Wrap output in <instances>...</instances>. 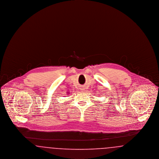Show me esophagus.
Wrapping results in <instances>:
<instances>
[{
    "label": "esophagus",
    "mask_w": 159,
    "mask_h": 159,
    "mask_svg": "<svg viewBox=\"0 0 159 159\" xmlns=\"http://www.w3.org/2000/svg\"><path fill=\"white\" fill-rule=\"evenodd\" d=\"M82 90H83V89H82Z\"/></svg>",
    "instance_id": "1"
}]
</instances>
